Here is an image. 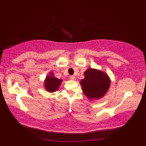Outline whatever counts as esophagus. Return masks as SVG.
Segmentation results:
<instances>
[{"mask_svg":"<svg viewBox=\"0 0 146 146\" xmlns=\"http://www.w3.org/2000/svg\"><path fill=\"white\" fill-rule=\"evenodd\" d=\"M70 78L71 80H73V81H75V80H76V77L75 76H71L70 77Z\"/></svg>","mask_w":146,"mask_h":146,"instance_id":"1","label":"esophagus"}]
</instances>
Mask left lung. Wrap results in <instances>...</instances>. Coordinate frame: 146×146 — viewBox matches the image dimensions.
<instances>
[{
	"label": "left lung",
	"mask_w": 146,
	"mask_h": 146,
	"mask_svg": "<svg viewBox=\"0 0 146 146\" xmlns=\"http://www.w3.org/2000/svg\"><path fill=\"white\" fill-rule=\"evenodd\" d=\"M85 78L80 81L83 94L90 100H98L104 97L110 86V79L107 73L94 68L84 72Z\"/></svg>",
	"instance_id": "8db88e82"
}]
</instances>
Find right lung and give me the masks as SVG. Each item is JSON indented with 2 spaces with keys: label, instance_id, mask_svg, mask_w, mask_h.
Segmentation results:
<instances>
[{
  "label": "right lung",
  "instance_id": "add662e5",
  "mask_svg": "<svg viewBox=\"0 0 146 146\" xmlns=\"http://www.w3.org/2000/svg\"><path fill=\"white\" fill-rule=\"evenodd\" d=\"M63 80L56 78L54 76V73L51 71L46 77L44 82V86L46 91L52 93L58 90Z\"/></svg>",
  "mask_w": 146,
  "mask_h": 146
}]
</instances>
